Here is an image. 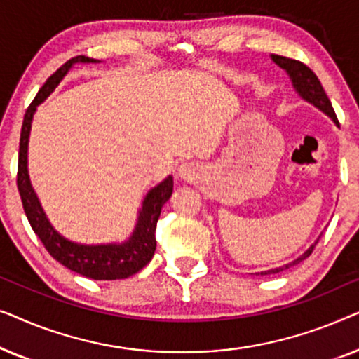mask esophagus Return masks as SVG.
I'll use <instances>...</instances> for the list:
<instances>
[{"mask_svg": "<svg viewBox=\"0 0 359 359\" xmlns=\"http://www.w3.org/2000/svg\"><path fill=\"white\" fill-rule=\"evenodd\" d=\"M199 166L196 163H191V161H186V163L180 165L178 168V176L184 181H194L199 178Z\"/></svg>", "mask_w": 359, "mask_h": 359, "instance_id": "esophagus-1", "label": "esophagus"}]
</instances>
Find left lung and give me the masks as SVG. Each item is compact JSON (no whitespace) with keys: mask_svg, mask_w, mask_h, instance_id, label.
Returning a JSON list of instances; mask_svg holds the SVG:
<instances>
[{"mask_svg":"<svg viewBox=\"0 0 359 359\" xmlns=\"http://www.w3.org/2000/svg\"><path fill=\"white\" fill-rule=\"evenodd\" d=\"M271 60L276 63L278 67H281L283 70H286V73L292 81L294 90L299 93V96H301L302 100H306L307 102H311V104L318 107V109H320L322 112H325V114L330 117L335 124H338V119L335 116V111H333V107H332V102H330V100H328V96L325 95V90L322 88L320 80H318L317 75L311 70V68H309L307 65H304L302 62L292 60V58L281 57V55H271ZM316 243H313L312 247L309 248L306 253L301 255L297 259H294V262L284 264V266L268 269V271H262L259 274H262V276H264V274H276V273L284 271V269L294 266V264L304 262L307 257H311L313 248H316Z\"/></svg>","mask_w":359,"mask_h":359,"instance_id":"1","label":"left lung"}]
</instances>
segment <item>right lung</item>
<instances>
[{"mask_svg": "<svg viewBox=\"0 0 359 359\" xmlns=\"http://www.w3.org/2000/svg\"><path fill=\"white\" fill-rule=\"evenodd\" d=\"M95 58L78 55L58 68L52 76L47 78L43 86L39 90L37 96L34 97L31 106L24 114L21 140H19V160H18V189L21 194L24 212L27 215L29 224L47 252L67 266L81 276H86L96 281H112V279H126L132 274L139 273L147 263L154 257L156 248L155 229L158 222L161 208L171 198L173 193V176H168L151 188L147 193L142 209L139 210L135 229L129 240L122 243H107V245H81L72 240H67L52 227L48 222L46 212H43L39 198L34 191L27 171V145L29 134H31V124L34 112L37 106L50 96V93L58 86L63 76L70 72L75 63H97Z\"/></svg>", "mask_w": 359, "mask_h": 359, "instance_id": "right-lung-1", "label": "right lung"}]
</instances>
